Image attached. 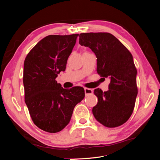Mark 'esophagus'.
Wrapping results in <instances>:
<instances>
[{"label": "esophagus", "mask_w": 160, "mask_h": 160, "mask_svg": "<svg viewBox=\"0 0 160 160\" xmlns=\"http://www.w3.org/2000/svg\"><path fill=\"white\" fill-rule=\"evenodd\" d=\"M85 93L86 95H89V94H92L93 93V90H92L91 89H89V88H85Z\"/></svg>", "instance_id": "1"}]
</instances>
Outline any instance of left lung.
Listing matches in <instances>:
<instances>
[{"label": "left lung", "mask_w": 160, "mask_h": 160, "mask_svg": "<svg viewBox=\"0 0 160 160\" xmlns=\"http://www.w3.org/2000/svg\"><path fill=\"white\" fill-rule=\"evenodd\" d=\"M79 44L95 54L98 73L111 79L108 91H94L98 98L92 109L94 117L107 128L120 126L132 115L138 95L137 69L132 53L109 32L81 33Z\"/></svg>", "instance_id": "obj_1"}]
</instances>
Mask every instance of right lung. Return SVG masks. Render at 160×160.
I'll return each instance as SVG.
<instances>
[{"label": "right lung", "instance_id": "obj_1", "mask_svg": "<svg viewBox=\"0 0 160 160\" xmlns=\"http://www.w3.org/2000/svg\"><path fill=\"white\" fill-rule=\"evenodd\" d=\"M79 34L49 35L28 53L24 62L25 101L33 123L57 133L69 123L75 105L85 98L81 87L63 89L55 80L67 61Z\"/></svg>", "mask_w": 160, "mask_h": 160}]
</instances>
